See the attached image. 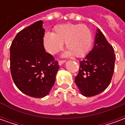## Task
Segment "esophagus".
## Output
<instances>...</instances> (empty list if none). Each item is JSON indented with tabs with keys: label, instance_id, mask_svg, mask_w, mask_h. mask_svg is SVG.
Returning a JSON list of instances; mask_svg holds the SVG:
<instances>
[{
	"label": "esophagus",
	"instance_id": "34e87169",
	"mask_svg": "<svg viewBox=\"0 0 125 125\" xmlns=\"http://www.w3.org/2000/svg\"><path fill=\"white\" fill-rule=\"evenodd\" d=\"M65 62V60H60L59 62H58V63H59V65H62L63 63Z\"/></svg>",
	"mask_w": 125,
	"mask_h": 125
}]
</instances>
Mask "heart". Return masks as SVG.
<instances>
[{
	"mask_svg": "<svg viewBox=\"0 0 125 125\" xmlns=\"http://www.w3.org/2000/svg\"><path fill=\"white\" fill-rule=\"evenodd\" d=\"M92 42L91 30L86 25L66 23L55 27L53 33L45 32L43 45L49 53L54 55L62 50L65 43L68 49L65 55L84 57L89 51Z\"/></svg>",
	"mask_w": 125,
	"mask_h": 125,
	"instance_id": "b5f03b06",
	"label": "heart"
}]
</instances>
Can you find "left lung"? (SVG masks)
I'll use <instances>...</instances> for the list:
<instances>
[{"label":"left lung","mask_w":125,"mask_h":125,"mask_svg":"<svg viewBox=\"0 0 125 125\" xmlns=\"http://www.w3.org/2000/svg\"><path fill=\"white\" fill-rule=\"evenodd\" d=\"M115 55L110 45L99 29L92 51L80 62L75 83L81 94L86 97L96 96L110 84L115 70Z\"/></svg>","instance_id":"8db88e82"}]
</instances>
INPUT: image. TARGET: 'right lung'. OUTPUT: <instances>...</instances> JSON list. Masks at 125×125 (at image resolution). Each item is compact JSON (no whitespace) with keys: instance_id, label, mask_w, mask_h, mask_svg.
I'll use <instances>...</instances> for the list:
<instances>
[{"instance_id":"right-lung-1","label":"right lung","mask_w":125,"mask_h":125,"mask_svg":"<svg viewBox=\"0 0 125 125\" xmlns=\"http://www.w3.org/2000/svg\"><path fill=\"white\" fill-rule=\"evenodd\" d=\"M39 21L17 33L10 48V73L21 92L43 98L54 85L60 66L43 45L45 30Z\"/></svg>"}]
</instances>
